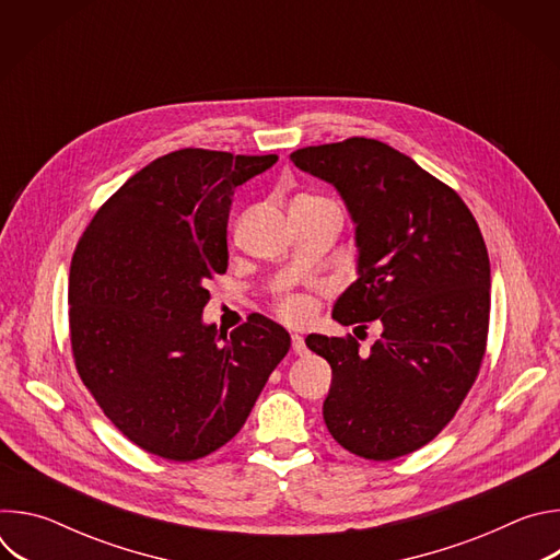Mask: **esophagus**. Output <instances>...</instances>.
Segmentation results:
<instances>
[{
    "label": "esophagus",
    "mask_w": 560,
    "mask_h": 560,
    "mask_svg": "<svg viewBox=\"0 0 560 560\" xmlns=\"http://www.w3.org/2000/svg\"><path fill=\"white\" fill-rule=\"evenodd\" d=\"M292 352H294V354H299V357H303V354L307 352L303 337H299V335H294V337H292Z\"/></svg>",
    "instance_id": "esophagus-1"
}]
</instances>
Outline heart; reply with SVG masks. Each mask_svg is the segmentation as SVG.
Listing matches in <instances>:
<instances>
[{
	"label": "heart",
	"mask_w": 560,
	"mask_h": 560,
	"mask_svg": "<svg viewBox=\"0 0 560 560\" xmlns=\"http://www.w3.org/2000/svg\"><path fill=\"white\" fill-rule=\"evenodd\" d=\"M296 201H314V203H318V201H328V199L314 197V195H301V197H296ZM277 312H279V316L283 318L285 324L301 326V324H305L307 318H310L312 307H310V303L303 296H285L283 301H279Z\"/></svg>",
	"instance_id": "1"
}]
</instances>
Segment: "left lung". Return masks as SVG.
I'll use <instances>...</instances> for the list:
<instances>
[{"label":"left lung","instance_id":"left-lung-1","mask_svg":"<svg viewBox=\"0 0 560 560\" xmlns=\"http://www.w3.org/2000/svg\"><path fill=\"white\" fill-rule=\"evenodd\" d=\"M292 164L332 184L354 223L359 279L335 318L381 339L310 335L332 368L324 419L335 441L370 460L430 443L481 370L490 328V257L465 201L392 145L350 137L307 145ZM354 330V332H357Z\"/></svg>","mask_w":560,"mask_h":560}]
</instances>
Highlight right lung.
Instances as JSON below:
<instances>
[{"label":"right lung","mask_w":560,"mask_h":560,"mask_svg":"<svg viewBox=\"0 0 560 560\" xmlns=\"http://www.w3.org/2000/svg\"><path fill=\"white\" fill-rule=\"evenodd\" d=\"M277 154L184 148L132 175L79 236L68 279L79 378L141 450L197 460L244 428L290 335L250 314L230 337L201 324L228 270L234 188Z\"/></svg>","instance_id":"add662e5"}]
</instances>
